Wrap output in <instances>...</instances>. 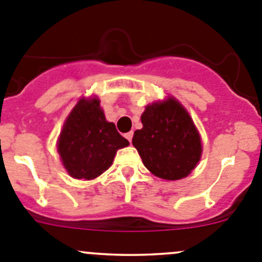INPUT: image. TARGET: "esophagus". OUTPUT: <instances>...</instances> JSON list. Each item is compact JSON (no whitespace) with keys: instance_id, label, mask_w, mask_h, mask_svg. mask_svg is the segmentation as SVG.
Listing matches in <instances>:
<instances>
[{"instance_id":"34e87169","label":"esophagus","mask_w":262,"mask_h":262,"mask_svg":"<svg viewBox=\"0 0 262 262\" xmlns=\"http://www.w3.org/2000/svg\"><path fill=\"white\" fill-rule=\"evenodd\" d=\"M125 138L128 139V141L132 143V138H133V132H129V133H126L125 134Z\"/></svg>"}]
</instances>
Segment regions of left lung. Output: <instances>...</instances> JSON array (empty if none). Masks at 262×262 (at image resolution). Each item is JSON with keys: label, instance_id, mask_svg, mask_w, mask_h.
Returning a JSON list of instances; mask_svg holds the SVG:
<instances>
[{"label": "left lung", "instance_id": "left-lung-1", "mask_svg": "<svg viewBox=\"0 0 262 262\" xmlns=\"http://www.w3.org/2000/svg\"><path fill=\"white\" fill-rule=\"evenodd\" d=\"M143 128L134 132L133 146L143 165L165 180L186 178L202 157V139L191 116L173 97L146 106Z\"/></svg>", "mask_w": 262, "mask_h": 262}]
</instances>
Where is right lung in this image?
<instances>
[{
	"label": "right lung",
	"instance_id": "right-lung-1",
	"mask_svg": "<svg viewBox=\"0 0 262 262\" xmlns=\"http://www.w3.org/2000/svg\"><path fill=\"white\" fill-rule=\"evenodd\" d=\"M129 142L105 118L97 97L81 99L70 113L58 139V153L72 178L92 180L112 166L116 150Z\"/></svg>",
	"mask_w": 262,
	"mask_h": 262
}]
</instances>
